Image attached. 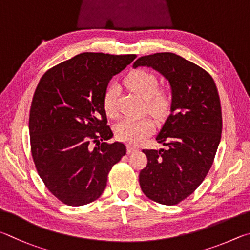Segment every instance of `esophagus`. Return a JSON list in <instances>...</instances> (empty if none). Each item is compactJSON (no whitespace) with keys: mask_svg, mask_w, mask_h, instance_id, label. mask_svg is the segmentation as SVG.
I'll return each instance as SVG.
<instances>
[{"mask_svg":"<svg viewBox=\"0 0 250 250\" xmlns=\"http://www.w3.org/2000/svg\"><path fill=\"white\" fill-rule=\"evenodd\" d=\"M137 150V147L132 146V145H127V152L128 154H133L134 151Z\"/></svg>","mask_w":250,"mask_h":250,"instance_id":"esophagus-1","label":"esophagus"}]
</instances>
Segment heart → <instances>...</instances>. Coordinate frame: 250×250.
Listing matches in <instances>:
<instances>
[{"mask_svg":"<svg viewBox=\"0 0 250 250\" xmlns=\"http://www.w3.org/2000/svg\"><path fill=\"white\" fill-rule=\"evenodd\" d=\"M126 84L130 90L146 100L148 112L155 116H164L168 113L171 105V95L165 89L158 87V79L154 73L146 70H136L126 78ZM118 89L116 84L111 83L103 93V107L108 116H115L117 113L116 100ZM154 132V123L147 117L124 118L115 127L116 137L120 141L138 144Z\"/></svg>","mask_w":250,"mask_h":250,"instance_id":"b5f03b06","label":"heart"}]
</instances>
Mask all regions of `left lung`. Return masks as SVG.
<instances>
[{
	"mask_svg": "<svg viewBox=\"0 0 250 250\" xmlns=\"http://www.w3.org/2000/svg\"><path fill=\"white\" fill-rule=\"evenodd\" d=\"M150 67L171 86V114L156 141L167 149H144L139 185L147 198L174 205L193 193L211 169L222 134V109L208 71L172 52L144 56L133 67Z\"/></svg>",
	"mask_w": 250,
	"mask_h": 250,
	"instance_id": "left-lung-1",
	"label": "left lung"
}]
</instances>
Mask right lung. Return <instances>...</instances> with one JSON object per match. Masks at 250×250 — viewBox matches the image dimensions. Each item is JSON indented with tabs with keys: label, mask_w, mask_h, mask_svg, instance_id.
Here are the masks:
<instances>
[{
	"label": "right lung",
	"mask_w": 250,
	"mask_h": 250,
	"mask_svg": "<svg viewBox=\"0 0 250 250\" xmlns=\"http://www.w3.org/2000/svg\"><path fill=\"white\" fill-rule=\"evenodd\" d=\"M136 55L83 52L42 77L29 112L30 150L39 177L61 202H93L106 187L107 174L126 155L124 144H107L103 93L113 76Z\"/></svg>",
	"instance_id": "add662e5"
}]
</instances>
